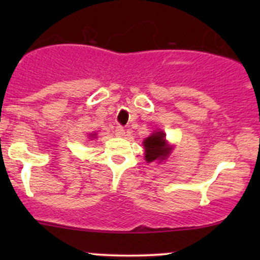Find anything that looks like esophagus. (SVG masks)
<instances>
[{"label":"esophagus","mask_w":260,"mask_h":260,"mask_svg":"<svg viewBox=\"0 0 260 260\" xmlns=\"http://www.w3.org/2000/svg\"><path fill=\"white\" fill-rule=\"evenodd\" d=\"M116 136L117 137H123V136H126V131L123 129V127H121V126H118V127H116Z\"/></svg>","instance_id":"obj_1"}]
</instances>
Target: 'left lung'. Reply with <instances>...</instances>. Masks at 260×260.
Wrapping results in <instances>:
<instances>
[{"label": "left lung", "mask_w": 260, "mask_h": 260, "mask_svg": "<svg viewBox=\"0 0 260 260\" xmlns=\"http://www.w3.org/2000/svg\"><path fill=\"white\" fill-rule=\"evenodd\" d=\"M165 137L166 134L162 131H156L144 139L143 145L145 149V160L148 162H153L155 160L162 161L171 154L172 147L168 144Z\"/></svg>", "instance_id": "obj_1"}]
</instances>
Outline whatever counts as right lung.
I'll use <instances>...</instances> for the list:
<instances>
[{
  "label": "right lung",
  "mask_w": 260,
  "mask_h": 260,
  "mask_svg": "<svg viewBox=\"0 0 260 260\" xmlns=\"http://www.w3.org/2000/svg\"><path fill=\"white\" fill-rule=\"evenodd\" d=\"M89 136H90V137H89V138H96V134H95V133L94 134H92V133L89 134Z\"/></svg>",
  "instance_id": "add662e5"
}]
</instances>
